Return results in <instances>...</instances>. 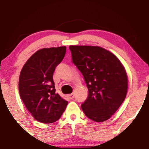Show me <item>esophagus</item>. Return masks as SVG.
Wrapping results in <instances>:
<instances>
[{"label":"esophagus","mask_w":149,"mask_h":149,"mask_svg":"<svg viewBox=\"0 0 149 149\" xmlns=\"http://www.w3.org/2000/svg\"><path fill=\"white\" fill-rule=\"evenodd\" d=\"M68 97H69V99H71V100H72V99H73V97H74V94H73V93L70 94V95H68Z\"/></svg>","instance_id":"esophagus-1"}]
</instances>
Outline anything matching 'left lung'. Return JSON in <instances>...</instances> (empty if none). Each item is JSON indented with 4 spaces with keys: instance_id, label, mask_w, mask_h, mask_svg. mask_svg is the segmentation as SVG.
<instances>
[{
    "instance_id": "left-lung-1",
    "label": "left lung",
    "mask_w": 149,
    "mask_h": 149,
    "mask_svg": "<svg viewBox=\"0 0 149 149\" xmlns=\"http://www.w3.org/2000/svg\"><path fill=\"white\" fill-rule=\"evenodd\" d=\"M73 63L83 74L88 97L81 108L95 122L111 117L125 99L127 76L123 65L112 52L99 46L70 45Z\"/></svg>"
}]
</instances>
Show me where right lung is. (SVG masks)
<instances>
[{
  "label": "right lung",
  "instance_id": "add662e5",
  "mask_svg": "<svg viewBox=\"0 0 149 149\" xmlns=\"http://www.w3.org/2000/svg\"><path fill=\"white\" fill-rule=\"evenodd\" d=\"M66 46L42 48L36 52L22 68L19 92L33 117L42 123L58 120L68 104L56 93L53 73L64 59Z\"/></svg>",
  "mask_w": 149,
  "mask_h": 149
}]
</instances>
